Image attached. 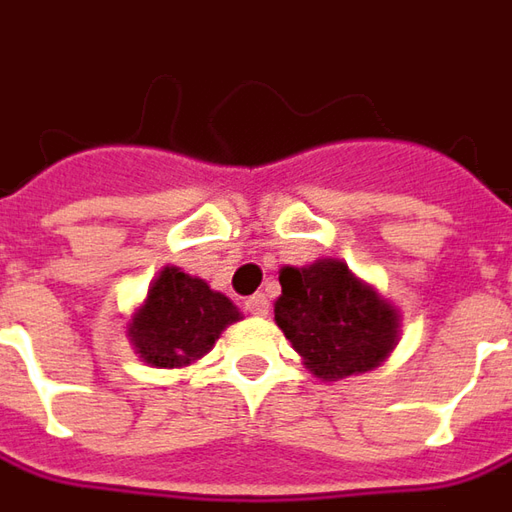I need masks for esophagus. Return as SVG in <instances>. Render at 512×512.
Wrapping results in <instances>:
<instances>
[{"instance_id": "obj_1", "label": "esophagus", "mask_w": 512, "mask_h": 512, "mask_svg": "<svg viewBox=\"0 0 512 512\" xmlns=\"http://www.w3.org/2000/svg\"><path fill=\"white\" fill-rule=\"evenodd\" d=\"M267 310H270V301H267V296H264V293H256V296H250L248 301H245V312L256 315V318H264V315H267Z\"/></svg>"}]
</instances>
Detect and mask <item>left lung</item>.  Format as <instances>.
<instances>
[{"label":"left lung","mask_w":512,"mask_h":512,"mask_svg":"<svg viewBox=\"0 0 512 512\" xmlns=\"http://www.w3.org/2000/svg\"><path fill=\"white\" fill-rule=\"evenodd\" d=\"M279 281L276 324L315 377L369 372L397 346L400 312L341 259L281 267Z\"/></svg>","instance_id":"8db88e82"}]
</instances>
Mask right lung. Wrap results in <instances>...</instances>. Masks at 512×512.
<instances>
[{"instance_id":"1","label":"right lung","mask_w":512,"mask_h":512,"mask_svg":"<svg viewBox=\"0 0 512 512\" xmlns=\"http://www.w3.org/2000/svg\"><path fill=\"white\" fill-rule=\"evenodd\" d=\"M239 318L231 298L180 267H163L129 321V341L149 366L180 369L200 360Z\"/></svg>"}]
</instances>
